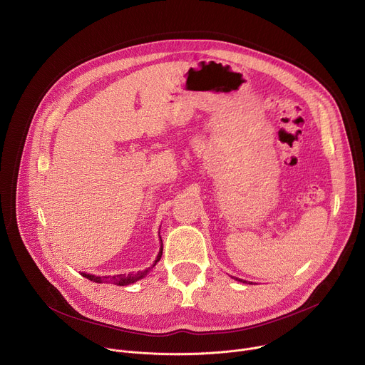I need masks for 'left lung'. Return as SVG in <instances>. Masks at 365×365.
Instances as JSON below:
<instances>
[{
    "mask_svg": "<svg viewBox=\"0 0 365 365\" xmlns=\"http://www.w3.org/2000/svg\"><path fill=\"white\" fill-rule=\"evenodd\" d=\"M235 280H238V282H242V283H247V282H244L242 279H238V277H235Z\"/></svg>",
    "mask_w": 365,
    "mask_h": 365,
    "instance_id": "1",
    "label": "left lung"
}]
</instances>
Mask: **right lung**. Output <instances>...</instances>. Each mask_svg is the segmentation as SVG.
Instances as JSON below:
<instances>
[{"label":"right lung","instance_id":"add662e5","mask_svg":"<svg viewBox=\"0 0 365 365\" xmlns=\"http://www.w3.org/2000/svg\"><path fill=\"white\" fill-rule=\"evenodd\" d=\"M162 240V238H160ZM162 252H163V244L160 247V251L158 254V257H155V262L151 267L145 269L144 272H138V273H128V274H117V276H93V274H88V273H81L83 277H86L88 280L91 282H95V283H114L117 286H127V284H131L140 279H143L158 262H160L162 258Z\"/></svg>","mask_w":365,"mask_h":365}]
</instances>
